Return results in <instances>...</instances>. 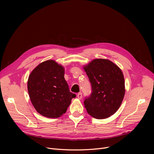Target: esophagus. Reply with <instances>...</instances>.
Returning a JSON list of instances; mask_svg holds the SVG:
<instances>
[{"label":"esophagus","mask_w":154,"mask_h":154,"mask_svg":"<svg viewBox=\"0 0 154 154\" xmlns=\"http://www.w3.org/2000/svg\"><path fill=\"white\" fill-rule=\"evenodd\" d=\"M82 97V94L81 92H79V93L77 94V98H78V99H81Z\"/></svg>","instance_id":"esophagus-1"}]
</instances>
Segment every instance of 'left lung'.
<instances>
[{
  "label": "left lung",
  "mask_w": 154,
  "mask_h": 154,
  "mask_svg": "<svg viewBox=\"0 0 154 154\" xmlns=\"http://www.w3.org/2000/svg\"><path fill=\"white\" fill-rule=\"evenodd\" d=\"M92 92L84 100L88 114L98 119L113 115L120 107L125 94L122 72L107 59H95L84 67Z\"/></svg>",
  "instance_id": "left-lung-1"
}]
</instances>
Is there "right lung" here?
I'll list each match as a JSON object with an SVG mask.
<instances>
[{
	"label": "right lung",
	"mask_w": 154,
	"mask_h": 154,
	"mask_svg": "<svg viewBox=\"0 0 154 154\" xmlns=\"http://www.w3.org/2000/svg\"><path fill=\"white\" fill-rule=\"evenodd\" d=\"M31 102L42 116L57 118L66 112L76 95L69 91L63 67L54 60L40 63L30 74L27 82Z\"/></svg>",
	"instance_id": "1"
}]
</instances>
